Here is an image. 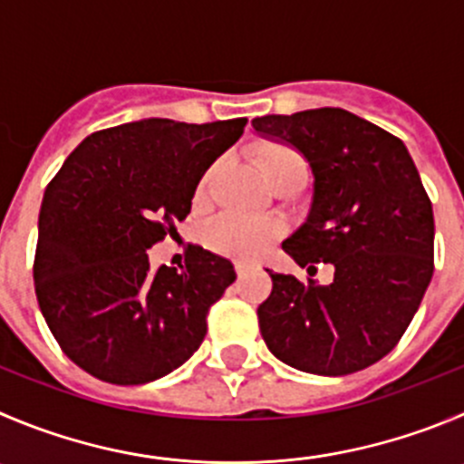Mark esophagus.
<instances>
[{
    "instance_id": "esophagus-1",
    "label": "esophagus",
    "mask_w": 464,
    "mask_h": 464,
    "mask_svg": "<svg viewBox=\"0 0 464 464\" xmlns=\"http://www.w3.org/2000/svg\"><path fill=\"white\" fill-rule=\"evenodd\" d=\"M236 272H237V276H246V272H249V266H246V263H242V261H237L236 263Z\"/></svg>"
}]
</instances>
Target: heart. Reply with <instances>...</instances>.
<instances>
[{
    "label": "heart",
    "instance_id": "b5f03b06",
    "mask_svg": "<svg viewBox=\"0 0 464 464\" xmlns=\"http://www.w3.org/2000/svg\"><path fill=\"white\" fill-rule=\"evenodd\" d=\"M256 162L270 185L281 179H288V176H306V160L302 158L295 146L285 144V141L263 144L256 150ZM210 176L212 171L203 176L201 188H206ZM279 236L281 224L276 219L246 218V215H236V212H227L203 227V240L208 246L237 258L261 256Z\"/></svg>",
    "mask_w": 464,
    "mask_h": 464
}]
</instances>
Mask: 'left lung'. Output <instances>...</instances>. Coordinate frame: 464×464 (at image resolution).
Instances as JSON below:
<instances>
[{
  "label": "left lung",
  "mask_w": 464,
  "mask_h": 464,
  "mask_svg": "<svg viewBox=\"0 0 464 464\" xmlns=\"http://www.w3.org/2000/svg\"><path fill=\"white\" fill-rule=\"evenodd\" d=\"M254 130L295 146L314 171L306 222L284 240L320 285L272 276L258 306L267 348L293 369L348 375L392 353L412 323L435 270V219L408 149L387 130L339 107L267 114Z\"/></svg>",
  "instance_id": "8db88e82"
}]
</instances>
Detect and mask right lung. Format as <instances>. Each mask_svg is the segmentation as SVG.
<instances>
[{
	"instance_id": "add662e5",
	"label": "right lung",
	"mask_w": 464,
	"mask_h": 464,
	"mask_svg": "<svg viewBox=\"0 0 464 464\" xmlns=\"http://www.w3.org/2000/svg\"><path fill=\"white\" fill-rule=\"evenodd\" d=\"M246 119H144L89 134L50 180L38 215L34 285L68 359L111 384H144L201 345L233 263L194 246L180 270L149 249L192 210L198 180Z\"/></svg>"
}]
</instances>
